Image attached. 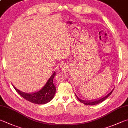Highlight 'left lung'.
Returning <instances> with one entry per match:
<instances>
[{
    "label": "left lung",
    "instance_id": "obj_1",
    "mask_svg": "<svg viewBox=\"0 0 128 128\" xmlns=\"http://www.w3.org/2000/svg\"><path fill=\"white\" fill-rule=\"evenodd\" d=\"M113 90H114V89L112 91H111V92H109V94H108V95H106L105 96H104V97L100 98H98V99H96V100H91V101H85V100H81L80 99V98H78V96H77L76 95V97L77 98L80 102H81L84 104L85 105H96L98 104H99L100 102H102L103 101H104L106 99V98L109 97V96L112 94V92L113 91Z\"/></svg>",
    "mask_w": 128,
    "mask_h": 128
}]
</instances>
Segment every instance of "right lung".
Returning a JSON list of instances; mask_svg holds the SVG:
<instances>
[{
  "instance_id": "obj_1",
  "label": "right lung",
  "mask_w": 128,
  "mask_h": 128,
  "mask_svg": "<svg viewBox=\"0 0 128 128\" xmlns=\"http://www.w3.org/2000/svg\"><path fill=\"white\" fill-rule=\"evenodd\" d=\"M55 74H56V72H54V73L50 77L43 88L40 91L34 93L28 94L22 92L20 90L16 89L13 85H12L16 92L24 99L36 104H44L50 102L54 98L55 92H56V87L53 82V79Z\"/></svg>"
}]
</instances>
